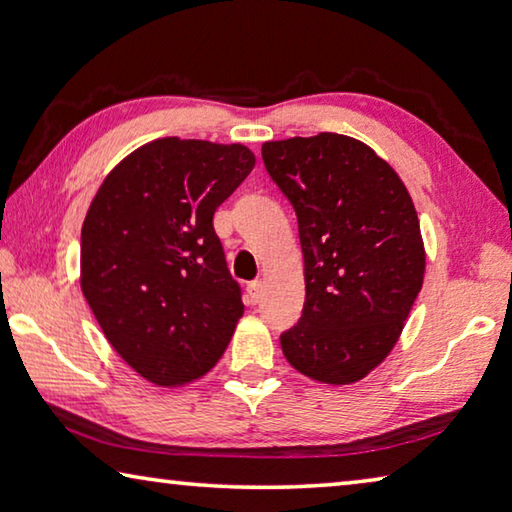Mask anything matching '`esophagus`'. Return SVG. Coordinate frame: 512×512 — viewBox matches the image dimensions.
Segmentation results:
<instances>
[{"label":"esophagus","instance_id":"esophagus-1","mask_svg":"<svg viewBox=\"0 0 512 512\" xmlns=\"http://www.w3.org/2000/svg\"><path fill=\"white\" fill-rule=\"evenodd\" d=\"M246 291H248V300L253 302V305H257V302L262 300V291H264V284H262V280L250 282L248 287H246Z\"/></svg>","mask_w":512,"mask_h":512}]
</instances>
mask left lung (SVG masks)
<instances>
[{
  "label": "left lung",
  "mask_w": 512,
  "mask_h": 512,
  "mask_svg": "<svg viewBox=\"0 0 512 512\" xmlns=\"http://www.w3.org/2000/svg\"><path fill=\"white\" fill-rule=\"evenodd\" d=\"M264 167L298 216L305 307L280 334L293 368L352 384L386 359L422 289L420 221L400 176L339 133L262 146Z\"/></svg>",
  "instance_id": "8db88e82"
}]
</instances>
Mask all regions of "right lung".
I'll use <instances>...</instances> for the list:
<instances>
[{"instance_id":"obj_1","label":"right lung","mask_w":512,"mask_h":512,"mask_svg":"<svg viewBox=\"0 0 512 512\" xmlns=\"http://www.w3.org/2000/svg\"><path fill=\"white\" fill-rule=\"evenodd\" d=\"M253 167L241 144L164 137L117 164L94 196L83 296L119 357L153 384L203 377L244 314L212 219Z\"/></svg>"}]
</instances>
